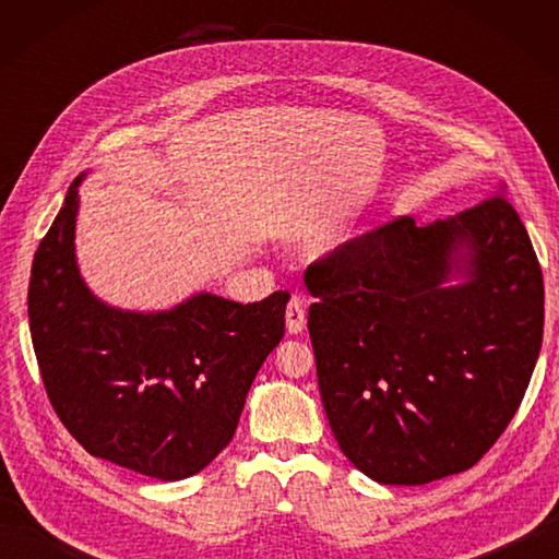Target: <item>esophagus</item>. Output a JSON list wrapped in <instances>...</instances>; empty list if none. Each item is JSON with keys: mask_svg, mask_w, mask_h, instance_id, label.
Listing matches in <instances>:
<instances>
[{"mask_svg": "<svg viewBox=\"0 0 559 559\" xmlns=\"http://www.w3.org/2000/svg\"><path fill=\"white\" fill-rule=\"evenodd\" d=\"M286 326H288L290 336L302 334V329H305V305H302V300L293 298L288 302V307H286Z\"/></svg>", "mask_w": 559, "mask_h": 559, "instance_id": "34e87169", "label": "esophagus"}]
</instances>
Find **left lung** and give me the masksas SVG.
Wrapping results in <instances>:
<instances>
[{
    "mask_svg": "<svg viewBox=\"0 0 559 559\" xmlns=\"http://www.w3.org/2000/svg\"><path fill=\"white\" fill-rule=\"evenodd\" d=\"M319 394L382 485L468 471L514 418L543 343V273L507 199L389 221L305 273Z\"/></svg>",
    "mask_w": 559,
    "mask_h": 559,
    "instance_id": "8db88e82",
    "label": "left lung"
}]
</instances>
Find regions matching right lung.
I'll return each instance as SVG.
<instances>
[{"mask_svg":"<svg viewBox=\"0 0 559 559\" xmlns=\"http://www.w3.org/2000/svg\"><path fill=\"white\" fill-rule=\"evenodd\" d=\"M71 182L35 252L28 324L45 391L88 454L158 480L194 476L233 439L247 391L286 331V290L240 305L199 290L168 310L100 300L76 259Z\"/></svg>","mask_w":559,"mask_h":559,"instance_id":"obj_1","label":"right lung"}]
</instances>
